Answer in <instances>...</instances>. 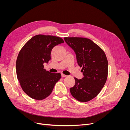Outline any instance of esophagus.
Returning <instances> with one entry per match:
<instances>
[{
  "mask_svg": "<svg viewBox=\"0 0 130 130\" xmlns=\"http://www.w3.org/2000/svg\"><path fill=\"white\" fill-rule=\"evenodd\" d=\"M66 76H67V75H65V74H61V77H65Z\"/></svg>",
  "mask_w": 130,
  "mask_h": 130,
  "instance_id": "1",
  "label": "esophagus"
}]
</instances>
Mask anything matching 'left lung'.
I'll return each mask as SVG.
<instances>
[{
  "mask_svg": "<svg viewBox=\"0 0 130 130\" xmlns=\"http://www.w3.org/2000/svg\"><path fill=\"white\" fill-rule=\"evenodd\" d=\"M67 44L76 54L78 65L82 67V79L75 77V84L70 88L72 96L82 102L90 101L100 93L106 83L108 61L104 52L90 39L65 37Z\"/></svg>",
  "mask_w": 130,
  "mask_h": 130,
  "instance_id": "1",
  "label": "left lung"
}]
</instances>
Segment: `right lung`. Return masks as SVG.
<instances>
[{
  "mask_svg": "<svg viewBox=\"0 0 130 130\" xmlns=\"http://www.w3.org/2000/svg\"><path fill=\"white\" fill-rule=\"evenodd\" d=\"M64 43L59 37L37 35L20 51L16 60V74L24 92L35 100H42L51 94L61 78L60 73L46 71L43 64L51 60L53 48Z\"/></svg>",
  "mask_w": 130,
  "mask_h": 130,
  "instance_id": "add662e5",
  "label": "right lung"
}]
</instances>
